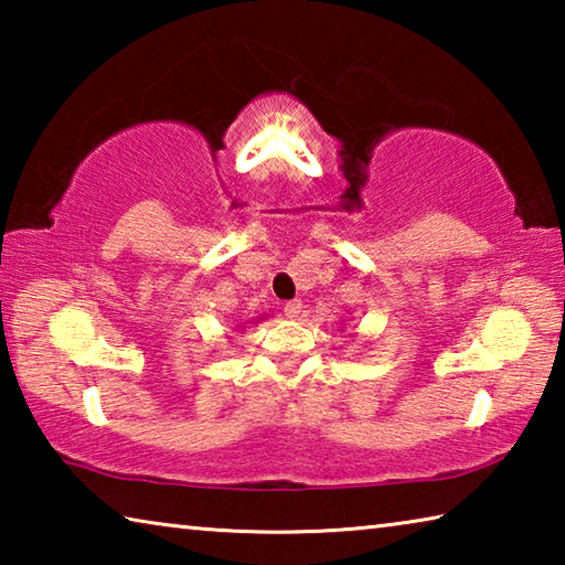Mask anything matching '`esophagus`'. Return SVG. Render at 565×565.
<instances>
[{"label": "esophagus", "instance_id": "34e87169", "mask_svg": "<svg viewBox=\"0 0 565 565\" xmlns=\"http://www.w3.org/2000/svg\"><path fill=\"white\" fill-rule=\"evenodd\" d=\"M284 313H286V317H289V319L299 317V313H301V301H299V299L286 301V303H284Z\"/></svg>", "mask_w": 565, "mask_h": 565}]
</instances>
